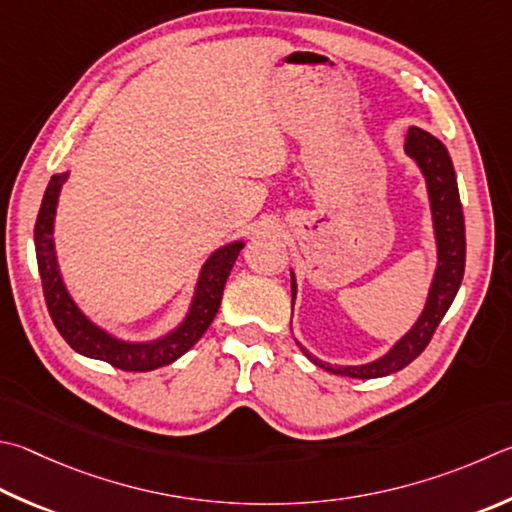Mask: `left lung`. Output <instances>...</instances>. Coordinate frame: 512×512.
I'll use <instances>...</instances> for the list:
<instances>
[{"label":"left lung","mask_w":512,"mask_h":512,"mask_svg":"<svg viewBox=\"0 0 512 512\" xmlns=\"http://www.w3.org/2000/svg\"><path fill=\"white\" fill-rule=\"evenodd\" d=\"M405 152L407 156H412L418 167L423 170L432 203L434 235L436 244H439V266H436L430 295H427L421 318L416 320L410 333L398 340L387 356L369 362V365L333 367L311 356V353L302 347V353L306 358L322 369L333 371V374L349 378H380L410 365V362L421 356L423 349L430 345L436 327H439L443 315L448 313L452 300L457 297L463 280V271H466V224H463L459 188L457 179H454V167L448 152H445L441 141H436L432 134H427L418 127L407 129ZM295 291V277L291 275L293 300Z\"/></svg>","instance_id":"left-lung-1"}]
</instances>
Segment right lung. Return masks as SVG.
Segmentation results:
<instances>
[{
  "mask_svg": "<svg viewBox=\"0 0 512 512\" xmlns=\"http://www.w3.org/2000/svg\"><path fill=\"white\" fill-rule=\"evenodd\" d=\"M64 181H67V174L51 176L49 185H46L40 212H37V221H35L37 268H40V277H42L46 309H49L55 329L60 331V336L69 342V347L73 351H78L87 358L105 360L116 369L152 371L163 365H170V362L181 358L190 347L197 345V340L206 333L212 320H215L221 297H224L226 280L244 244H241V241H235V244L219 248L217 253H212L208 262L203 264L197 293H194L188 318H185L172 333H167L165 338L156 342H145V345L116 340L111 338L107 331L98 329L94 322H89L85 318V313L78 309L76 302L71 300V295L62 284L58 262H55L51 235H53L55 206H58V194Z\"/></svg>",
  "mask_w": 512,
  "mask_h": 512,
  "instance_id": "obj_1",
  "label": "right lung"
}]
</instances>
